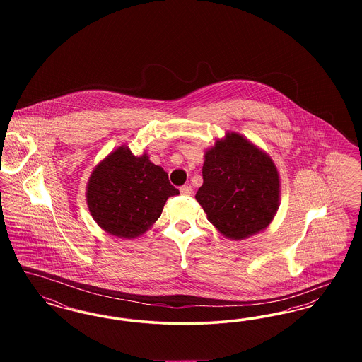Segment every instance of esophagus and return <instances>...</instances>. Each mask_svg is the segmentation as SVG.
Here are the masks:
<instances>
[{
    "label": "esophagus",
    "instance_id": "obj_1",
    "mask_svg": "<svg viewBox=\"0 0 362 362\" xmlns=\"http://www.w3.org/2000/svg\"><path fill=\"white\" fill-rule=\"evenodd\" d=\"M180 192L183 194V195H191L192 194V187L187 185V186H182L180 187Z\"/></svg>",
    "mask_w": 362,
    "mask_h": 362
}]
</instances>
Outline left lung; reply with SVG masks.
Returning <instances> with one entry per match:
<instances>
[{"mask_svg":"<svg viewBox=\"0 0 362 362\" xmlns=\"http://www.w3.org/2000/svg\"><path fill=\"white\" fill-rule=\"evenodd\" d=\"M204 185L195 199L224 236L241 240L276 216L279 177L273 160L238 133H228L205 153Z\"/></svg>","mask_w":362,"mask_h":362,"instance_id":"8db88e82","label":"left lung"}]
</instances>
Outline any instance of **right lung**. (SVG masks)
Returning a JSON list of instances; mask_svg holds the SVG:
<instances>
[{"label": "right lung", "instance_id": "obj_1", "mask_svg": "<svg viewBox=\"0 0 362 362\" xmlns=\"http://www.w3.org/2000/svg\"><path fill=\"white\" fill-rule=\"evenodd\" d=\"M168 173L149 157L121 146L95 168L86 187V204L93 220L112 236L133 239L161 216L171 195H177Z\"/></svg>", "mask_w": 362, "mask_h": 362}]
</instances>
